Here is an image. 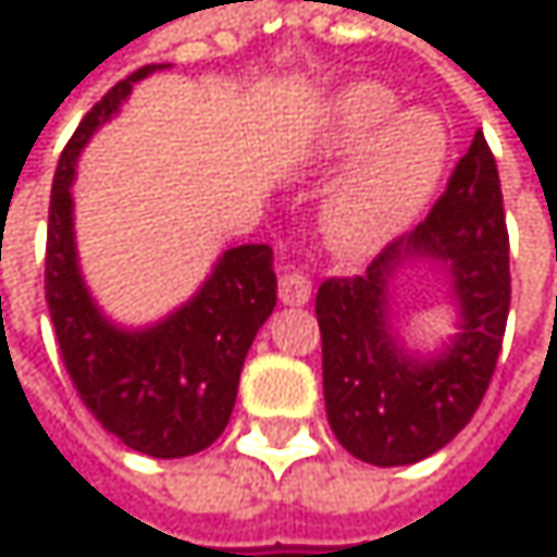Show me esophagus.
Returning a JSON list of instances; mask_svg holds the SVG:
<instances>
[{
  "label": "esophagus",
  "mask_w": 557,
  "mask_h": 557,
  "mask_svg": "<svg viewBox=\"0 0 557 557\" xmlns=\"http://www.w3.org/2000/svg\"><path fill=\"white\" fill-rule=\"evenodd\" d=\"M280 302H286V306H302V302H309V296H312V280L302 277V274H283L280 277Z\"/></svg>",
  "instance_id": "esophagus-1"
}]
</instances>
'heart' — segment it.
Listing matches in <instances>:
<instances>
[{"mask_svg": "<svg viewBox=\"0 0 557 557\" xmlns=\"http://www.w3.org/2000/svg\"><path fill=\"white\" fill-rule=\"evenodd\" d=\"M315 158H358L329 189L322 228L335 251L368 255L425 209L448 161V132L432 112H399L396 92L364 79L329 102Z\"/></svg>", "mask_w": 557, "mask_h": 557, "instance_id": "1", "label": "heart"}]
</instances>
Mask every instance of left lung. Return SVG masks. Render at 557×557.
<instances>
[{
    "mask_svg": "<svg viewBox=\"0 0 557 557\" xmlns=\"http://www.w3.org/2000/svg\"><path fill=\"white\" fill-rule=\"evenodd\" d=\"M449 271L459 335L442 356H406L388 325V277L406 260ZM509 315V235L497 161L478 132L445 193L409 235L389 242L358 277L315 293L322 389L335 438L355 458L396 468L445 448L491 387Z\"/></svg>",
    "mask_w": 557,
    "mask_h": 557,
    "instance_id": "left-lung-1",
    "label": "left lung"
}]
</instances>
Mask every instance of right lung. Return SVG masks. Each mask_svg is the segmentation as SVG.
<instances>
[{"mask_svg": "<svg viewBox=\"0 0 557 557\" xmlns=\"http://www.w3.org/2000/svg\"><path fill=\"white\" fill-rule=\"evenodd\" d=\"M168 63H148L115 83L79 122L57 161L48 212L45 296L63 368L106 432L148 458H186L228 425L242 364L277 306L274 251L228 248L199 293L148 329H119L92 302L73 242V173L83 145L102 128L132 86Z\"/></svg>", "mask_w": 557, "mask_h": 557, "instance_id": "right-lung-1", "label": "right lung"}]
</instances>
